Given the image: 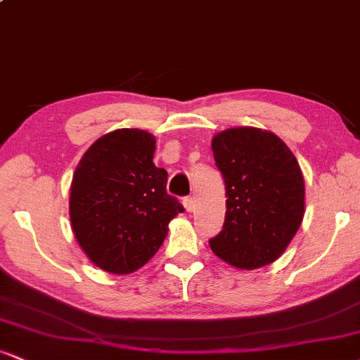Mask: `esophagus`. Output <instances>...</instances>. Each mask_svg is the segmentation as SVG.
Wrapping results in <instances>:
<instances>
[{
    "mask_svg": "<svg viewBox=\"0 0 360 360\" xmlns=\"http://www.w3.org/2000/svg\"><path fill=\"white\" fill-rule=\"evenodd\" d=\"M183 205H184V208H186V212H193V208H194V201H193V198H184L183 200Z\"/></svg>",
    "mask_w": 360,
    "mask_h": 360,
    "instance_id": "obj_1",
    "label": "esophagus"
}]
</instances>
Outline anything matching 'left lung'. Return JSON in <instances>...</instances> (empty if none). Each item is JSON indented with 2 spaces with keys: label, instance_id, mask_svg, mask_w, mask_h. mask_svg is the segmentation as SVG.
Here are the masks:
<instances>
[{
  "label": "left lung",
  "instance_id": "left-lung-1",
  "mask_svg": "<svg viewBox=\"0 0 360 360\" xmlns=\"http://www.w3.org/2000/svg\"><path fill=\"white\" fill-rule=\"evenodd\" d=\"M212 150L226 184V213L210 247L235 269L269 266L284 254L304 217L298 160L278 135L255 127L218 131Z\"/></svg>",
  "mask_w": 360,
  "mask_h": 360
}]
</instances>
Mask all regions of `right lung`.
Instances as JSON below:
<instances>
[{"label": "right lung", "instance_id": "add662e5", "mask_svg": "<svg viewBox=\"0 0 360 360\" xmlns=\"http://www.w3.org/2000/svg\"><path fill=\"white\" fill-rule=\"evenodd\" d=\"M155 137L118 128L84 152L74 171L69 217L91 262L111 274H131L160 249L183 206L166 191V169L154 164Z\"/></svg>", "mask_w": 360, "mask_h": 360}]
</instances>
